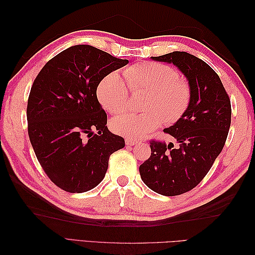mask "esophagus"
I'll return each mask as SVG.
<instances>
[{
  "instance_id": "obj_1",
  "label": "esophagus",
  "mask_w": 255,
  "mask_h": 255,
  "mask_svg": "<svg viewBox=\"0 0 255 255\" xmlns=\"http://www.w3.org/2000/svg\"><path fill=\"white\" fill-rule=\"evenodd\" d=\"M125 142H126V145H134L139 142V140L134 139V138H127L125 140Z\"/></svg>"
}]
</instances>
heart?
I'll list each match as a JSON object with an SVG mask.
<instances>
[{
	"mask_svg": "<svg viewBox=\"0 0 255 255\" xmlns=\"http://www.w3.org/2000/svg\"><path fill=\"white\" fill-rule=\"evenodd\" d=\"M125 80L112 72L101 81L97 96L108 112L118 114L130 106L131 91L145 93L142 113H126L111 123L115 132L137 138L154 130L164 122L176 123L187 110L191 90L174 68L156 62H139L125 69ZM132 90H130V89Z\"/></svg>",
	"mask_w": 255,
	"mask_h": 255,
	"instance_id": "b5f03b06",
	"label": "heart"
}]
</instances>
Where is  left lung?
I'll return each mask as SVG.
<instances>
[{
  "instance_id": "1",
  "label": "left lung",
  "mask_w": 255,
  "mask_h": 255,
  "mask_svg": "<svg viewBox=\"0 0 255 255\" xmlns=\"http://www.w3.org/2000/svg\"><path fill=\"white\" fill-rule=\"evenodd\" d=\"M151 59L174 64L191 90L185 113L164 129L174 137L176 147L151 141L150 158L139 166L141 180L150 189L175 196L198 185L221 152L231 124V105L218 74L199 58L174 51Z\"/></svg>"
}]
</instances>
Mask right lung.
I'll use <instances>...</instances> for the list:
<instances>
[{
    "label": "right lung",
    "instance_id": "add662e5",
    "mask_svg": "<svg viewBox=\"0 0 255 255\" xmlns=\"http://www.w3.org/2000/svg\"><path fill=\"white\" fill-rule=\"evenodd\" d=\"M128 62L77 45L53 57L35 79L27 104L29 140L46 174L63 191L99 185L111 154L125 147L124 138L108 130L96 90Z\"/></svg>",
    "mask_w": 255,
    "mask_h": 255
}]
</instances>
